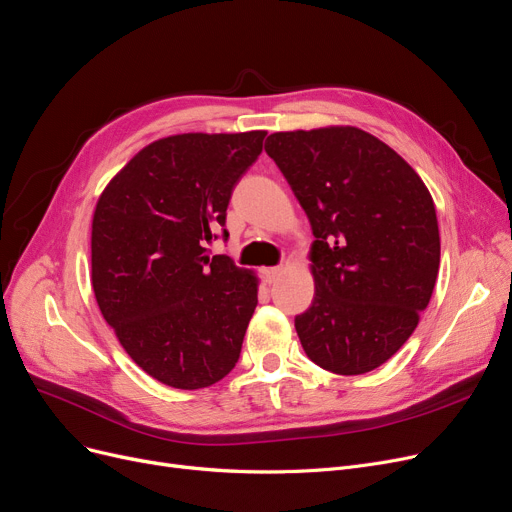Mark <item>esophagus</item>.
<instances>
[{
	"label": "esophagus",
	"instance_id": "34e87169",
	"mask_svg": "<svg viewBox=\"0 0 512 512\" xmlns=\"http://www.w3.org/2000/svg\"><path fill=\"white\" fill-rule=\"evenodd\" d=\"M282 276V265H276V268H265L263 270V280L268 284H274Z\"/></svg>",
	"mask_w": 512,
	"mask_h": 512
}]
</instances>
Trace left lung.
Here are the masks:
<instances>
[{
    "label": "left lung",
    "instance_id": "1",
    "mask_svg": "<svg viewBox=\"0 0 512 512\" xmlns=\"http://www.w3.org/2000/svg\"><path fill=\"white\" fill-rule=\"evenodd\" d=\"M303 207L316 295L295 318L311 362L335 374L385 364L418 326L439 272L433 198L418 173L358 127L265 140Z\"/></svg>",
    "mask_w": 512,
    "mask_h": 512
}]
</instances>
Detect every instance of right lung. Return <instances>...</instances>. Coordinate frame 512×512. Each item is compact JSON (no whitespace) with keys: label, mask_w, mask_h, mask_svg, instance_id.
Instances as JSON below:
<instances>
[{"label":"right lung","mask_w":512,"mask_h":512,"mask_svg":"<svg viewBox=\"0 0 512 512\" xmlns=\"http://www.w3.org/2000/svg\"><path fill=\"white\" fill-rule=\"evenodd\" d=\"M268 131L180 133L142 148L104 188L92 221V286L129 358L175 389L236 366L257 278L207 242Z\"/></svg>","instance_id":"right-lung-1"}]
</instances>
